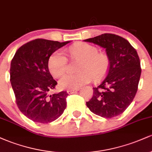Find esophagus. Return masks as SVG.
Listing matches in <instances>:
<instances>
[{
  "label": "esophagus",
  "instance_id": "34e87169",
  "mask_svg": "<svg viewBox=\"0 0 152 152\" xmlns=\"http://www.w3.org/2000/svg\"><path fill=\"white\" fill-rule=\"evenodd\" d=\"M80 88H76V89H71V90H67V93L69 94H74L75 92H76L77 91L79 90Z\"/></svg>",
  "mask_w": 152,
  "mask_h": 152
}]
</instances>
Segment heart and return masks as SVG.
<instances>
[{
  "label": "heart",
  "mask_w": 152,
  "mask_h": 152,
  "mask_svg": "<svg viewBox=\"0 0 152 152\" xmlns=\"http://www.w3.org/2000/svg\"><path fill=\"white\" fill-rule=\"evenodd\" d=\"M73 58L81 61L78 66L79 73L76 74H66L58 81L61 89H76L89 83L92 78L98 81L108 72L110 61L106 54L99 53L96 47L81 43L69 48ZM48 69L55 77H59L67 69V59L65 54L57 50L50 56L48 60Z\"/></svg>",
  "instance_id": "obj_1"
}]
</instances>
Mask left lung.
<instances>
[{
    "mask_svg": "<svg viewBox=\"0 0 152 152\" xmlns=\"http://www.w3.org/2000/svg\"><path fill=\"white\" fill-rule=\"evenodd\" d=\"M84 41L105 48L110 61L106 76L93 88L87 107L104 118L118 116L133 102L138 89L142 69L137 50L127 40L115 34H102Z\"/></svg>",
    "mask_w": 152,
    "mask_h": 152,
    "instance_id": "obj_1",
    "label": "left lung"
}]
</instances>
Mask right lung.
I'll use <instances>...</instances> for the list:
<instances>
[{"instance_id": "obj_1", "label": "right lung", "mask_w": 152, "mask_h": 152, "mask_svg": "<svg viewBox=\"0 0 152 152\" xmlns=\"http://www.w3.org/2000/svg\"><path fill=\"white\" fill-rule=\"evenodd\" d=\"M70 41L34 40L17 50L10 63V83L19 110L35 122L55 121L66 107V91L49 94L57 82L48 70L52 53Z\"/></svg>"}]
</instances>
